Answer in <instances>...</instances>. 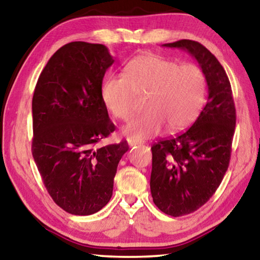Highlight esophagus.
Masks as SVG:
<instances>
[{
	"mask_svg": "<svg viewBox=\"0 0 260 260\" xmlns=\"http://www.w3.org/2000/svg\"><path fill=\"white\" fill-rule=\"evenodd\" d=\"M128 144L129 147H138V146H141V142L140 141H135V140H128Z\"/></svg>",
	"mask_w": 260,
	"mask_h": 260,
	"instance_id": "obj_1",
	"label": "esophagus"
}]
</instances>
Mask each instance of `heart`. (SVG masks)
<instances>
[{"instance_id": "1", "label": "heart", "mask_w": 260, "mask_h": 260, "mask_svg": "<svg viewBox=\"0 0 260 260\" xmlns=\"http://www.w3.org/2000/svg\"><path fill=\"white\" fill-rule=\"evenodd\" d=\"M205 93V76L197 65H181L158 55L135 57L125 67L124 77L110 76L101 87L104 107L124 121L134 113V94H146V112L124 128L135 141L156 136L165 126L171 131L184 128L200 113Z\"/></svg>"}]
</instances>
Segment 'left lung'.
I'll return each mask as SVG.
<instances>
[{
    "instance_id": "1",
    "label": "left lung",
    "mask_w": 260,
    "mask_h": 260,
    "mask_svg": "<svg viewBox=\"0 0 260 260\" xmlns=\"http://www.w3.org/2000/svg\"><path fill=\"white\" fill-rule=\"evenodd\" d=\"M162 47L186 50L208 85V101L192 126L151 148L153 203L166 214L181 217L204 205L221 183L230 165L236 112L225 70L203 45L180 40Z\"/></svg>"
}]
</instances>
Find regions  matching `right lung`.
Instances as JSON below:
<instances>
[{
  "mask_svg": "<svg viewBox=\"0 0 260 260\" xmlns=\"http://www.w3.org/2000/svg\"><path fill=\"white\" fill-rule=\"evenodd\" d=\"M114 63L100 43L70 42L48 60L32 101V153L55 203L76 215L96 213L112 196L125 141L95 148L116 129L101 99Z\"/></svg>",
  "mask_w": 260,
  "mask_h": 260,
  "instance_id": "obj_1",
  "label": "right lung"
}]
</instances>
